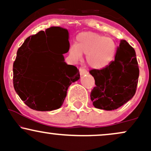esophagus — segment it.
Here are the masks:
<instances>
[{"label":"esophagus","mask_w":151,"mask_h":151,"mask_svg":"<svg viewBox=\"0 0 151 151\" xmlns=\"http://www.w3.org/2000/svg\"><path fill=\"white\" fill-rule=\"evenodd\" d=\"M79 74H80L81 76H83L84 75V74H87L88 72L86 69L83 68V67H80V68H79Z\"/></svg>","instance_id":"obj_1"}]
</instances>
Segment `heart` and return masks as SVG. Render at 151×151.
<instances>
[{"label": "heart", "instance_id": "obj_1", "mask_svg": "<svg viewBox=\"0 0 151 151\" xmlns=\"http://www.w3.org/2000/svg\"><path fill=\"white\" fill-rule=\"evenodd\" d=\"M68 54L73 62L80 60L81 54H84L86 62L91 67L101 70L108 67L115 59L116 45L111 37L84 32L77 36L75 45H70Z\"/></svg>", "mask_w": 151, "mask_h": 151}]
</instances>
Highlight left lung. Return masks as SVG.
Returning <instances> with one entry per match:
<instances>
[{
	"instance_id": "obj_1",
	"label": "left lung",
	"mask_w": 151,
	"mask_h": 151,
	"mask_svg": "<svg viewBox=\"0 0 151 151\" xmlns=\"http://www.w3.org/2000/svg\"><path fill=\"white\" fill-rule=\"evenodd\" d=\"M136 57L134 49L121 40L115 59L108 67L89 71L96 84L90 94L94 107L114 110L133 98L139 76Z\"/></svg>"
}]
</instances>
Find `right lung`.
<instances>
[{"instance_id": "obj_1", "label": "right lung", "mask_w": 151, "mask_h": 151, "mask_svg": "<svg viewBox=\"0 0 151 151\" xmlns=\"http://www.w3.org/2000/svg\"><path fill=\"white\" fill-rule=\"evenodd\" d=\"M58 36L65 40L69 47L68 30L51 27L27 37L17 52L13 86L24 103L33 110L47 111L60 108L68 87L80 78L78 69L67 65L62 54L51 52L58 45H50L48 38Z\"/></svg>"}]
</instances>
